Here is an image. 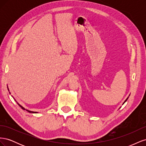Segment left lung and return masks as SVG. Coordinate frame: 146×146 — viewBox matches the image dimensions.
<instances>
[{"label": "left lung", "instance_id": "obj_1", "mask_svg": "<svg viewBox=\"0 0 146 146\" xmlns=\"http://www.w3.org/2000/svg\"><path fill=\"white\" fill-rule=\"evenodd\" d=\"M128 98H127V99H126V100H125V102H123V104H124V103H125V102H126V101H127V99H128Z\"/></svg>", "mask_w": 146, "mask_h": 146}]
</instances>
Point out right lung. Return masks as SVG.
I'll use <instances>...</instances> for the list:
<instances>
[{
    "instance_id": "right-lung-1",
    "label": "right lung",
    "mask_w": 146,
    "mask_h": 146,
    "mask_svg": "<svg viewBox=\"0 0 146 146\" xmlns=\"http://www.w3.org/2000/svg\"><path fill=\"white\" fill-rule=\"evenodd\" d=\"M17 104H18L19 105V107H21V108H22V109H23V110H25L24 107H22V106L21 105H19L18 103H17ZM27 111H28L29 113H36V112H34V111H29V110H27Z\"/></svg>"
}]
</instances>
